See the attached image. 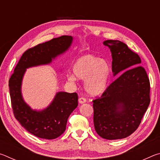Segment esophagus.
Returning a JSON list of instances; mask_svg holds the SVG:
<instances>
[{
	"mask_svg": "<svg viewBox=\"0 0 160 160\" xmlns=\"http://www.w3.org/2000/svg\"><path fill=\"white\" fill-rule=\"evenodd\" d=\"M78 102H79L80 104H84V103L86 102V99L84 98V97H80Z\"/></svg>",
	"mask_w": 160,
	"mask_h": 160,
	"instance_id": "34e87169",
	"label": "esophagus"
}]
</instances>
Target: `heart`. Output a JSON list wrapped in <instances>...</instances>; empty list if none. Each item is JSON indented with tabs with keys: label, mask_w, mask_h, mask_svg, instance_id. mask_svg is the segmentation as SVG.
<instances>
[{
	"label": "heart",
	"mask_w": 160,
	"mask_h": 160,
	"mask_svg": "<svg viewBox=\"0 0 160 160\" xmlns=\"http://www.w3.org/2000/svg\"><path fill=\"white\" fill-rule=\"evenodd\" d=\"M73 74L68 79L71 82L77 78L85 80L84 87L91 95H98L107 89L111 75V67L107 60L99 58L92 54H85L78 58L72 66Z\"/></svg>",
	"instance_id": "obj_1"
}]
</instances>
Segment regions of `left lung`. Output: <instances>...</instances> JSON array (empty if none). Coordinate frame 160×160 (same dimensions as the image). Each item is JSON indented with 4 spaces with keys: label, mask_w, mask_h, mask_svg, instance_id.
Returning <instances> with one entry per match:
<instances>
[{
    "label": "left lung",
    "mask_w": 160,
    "mask_h": 160,
    "mask_svg": "<svg viewBox=\"0 0 160 160\" xmlns=\"http://www.w3.org/2000/svg\"><path fill=\"white\" fill-rule=\"evenodd\" d=\"M110 48L112 72L117 78L101 97L93 100L94 126L100 137L122 139L138 128L150 104V80L141 60L123 42L106 40Z\"/></svg>",
    "instance_id": "left-lung-1"
}]
</instances>
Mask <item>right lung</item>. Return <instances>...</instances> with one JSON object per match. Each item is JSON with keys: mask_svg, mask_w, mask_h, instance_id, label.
Segmentation results:
<instances>
[{"mask_svg": "<svg viewBox=\"0 0 160 160\" xmlns=\"http://www.w3.org/2000/svg\"><path fill=\"white\" fill-rule=\"evenodd\" d=\"M73 37L61 36L34 47L22 54L9 80L10 95L15 118L29 132L40 138L55 139L64 132L68 118L78 107L77 93L58 92L53 101L42 110L33 109L25 102L22 83L29 68L48 65L69 49Z\"/></svg>", "mask_w": 160, "mask_h": 160, "instance_id": "add662e5", "label": "right lung"}]
</instances>
